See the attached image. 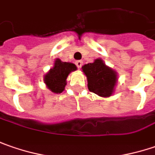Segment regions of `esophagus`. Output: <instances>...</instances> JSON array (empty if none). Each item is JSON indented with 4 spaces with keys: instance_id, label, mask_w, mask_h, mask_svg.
Instances as JSON below:
<instances>
[{
    "instance_id": "1",
    "label": "esophagus",
    "mask_w": 155,
    "mask_h": 155,
    "mask_svg": "<svg viewBox=\"0 0 155 155\" xmlns=\"http://www.w3.org/2000/svg\"><path fill=\"white\" fill-rule=\"evenodd\" d=\"M75 64L79 68H81V67H82V65H83V61H77L76 62H75Z\"/></svg>"
}]
</instances>
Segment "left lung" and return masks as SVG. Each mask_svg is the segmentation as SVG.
<instances>
[{
  "label": "left lung",
  "instance_id": "8db88e82",
  "mask_svg": "<svg viewBox=\"0 0 155 155\" xmlns=\"http://www.w3.org/2000/svg\"><path fill=\"white\" fill-rule=\"evenodd\" d=\"M82 70L87 78L90 92L102 97H108L113 94L117 75L112 68L105 65L102 60L96 59L94 62L84 65Z\"/></svg>",
  "mask_w": 155,
  "mask_h": 155
}]
</instances>
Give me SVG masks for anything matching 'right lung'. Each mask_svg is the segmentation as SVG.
Segmentation results:
<instances>
[{
    "label": "right lung",
    "mask_w": 155,
    "mask_h": 155,
    "mask_svg": "<svg viewBox=\"0 0 155 155\" xmlns=\"http://www.w3.org/2000/svg\"><path fill=\"white\" fill-rule=\"evenodd\" d=\"M77 69L76 66L69 62H62L61 60L56 59L54 66L45 75L44 81L47 87L53 93L60 94L64 90L67 85L66 80L69 73Z\"/></svg>",
    "instance_id": "1"
}]
</instances>
